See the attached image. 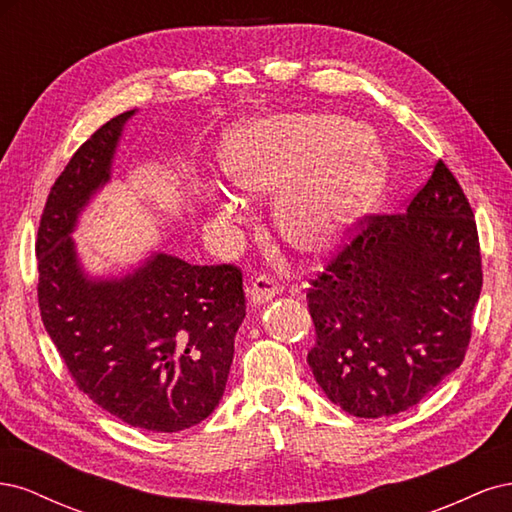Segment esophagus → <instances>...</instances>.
<instances>
[{
	"instance_id": "34e87169",
	"label": "esophagus",
	"mask_w": 512,
	"mask_h": 512,
	"mask_svg": "<svg viewBox=\"0 0 512 512\" xmlns=\"http://www.w3.org/2000/svg\"><path fill=\"white\" fill-rule=\"evenodd\" d=\"M277 292H280V288H277V282L271 275H258L250 288V301L254 305H262L271 301Z\"/></svg>"
}]
</instances>
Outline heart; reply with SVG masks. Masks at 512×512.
I'll return each instance as SVG.
<instances>
[{"label": "heart", "instance_id": "b5f03b06", "mask_svg": "<svg viewBox=\"0 0 512 512\" xmlns=\"http://www.w3.org/2000/svg\"><path fill=\"white\" fill-rule=\"evenodd\" d=\"M222 175L245 192H273L280 235L303 254L329 250L380 198L389 164L359 121L273 115L230 130L218 147ZM213 207L230 213L226 196Z\"/></svg>", "mask_w": 512, "mask_h": 512}]
</instances>
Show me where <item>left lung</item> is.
I'll return each instance as SVG.
<instances>
[{
	"label": "left lung",
	"mask_w": 512,
	"mask_h": 512,
	"mask_svg": "<svg viewBox=\"0 0 512 512\" xmlns=\"http://www.w3.org/2000/svg\"><path fill=\"white\" fill-rule=\"evenodd\" d=\"M483 286L474 213L442 160L406 213L367 215L307 290V363L335 406L393 416L461 365Z\"/></svg>",
	"instance_id": "obj_1"
}]
</instances>
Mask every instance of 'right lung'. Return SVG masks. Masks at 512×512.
<instances>
[{
    "instance_id": "add662e5",
    "label": "right lung",
    "mask_w": 512,
    "mask_h": 512,
    "mask_svg": "<svg viewBox=\"0 0 512 512\" xmlns=\"http://www.w3.org/2000/svg\"><path fill=\"white\" fill-rule=\"evenodd\" d=\"M106 121L53 183L38 228V305L76 386L123 423L188 429L220 404L245 318L235 265H190L153 252L119 277L85 273L72 232L111 181L128 119Z\"/></svg>"
}]
</instances>
